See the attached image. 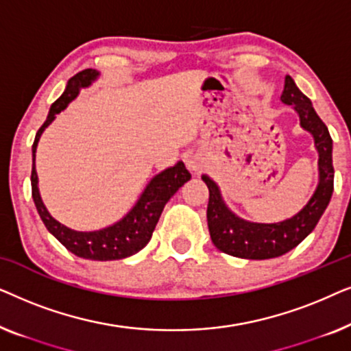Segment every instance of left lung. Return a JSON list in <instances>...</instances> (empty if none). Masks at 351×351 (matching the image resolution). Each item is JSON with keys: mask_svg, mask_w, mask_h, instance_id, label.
Wrapping results in <instances>:
<instances>
[{"mask_svg": "<svg viewBox=\"0 0 351 351\" xmlns=\"http://www.w3.org/2000/svg\"><path fill=\"white\" fill-rule=\"evenodd\" d=\"M281 100L287 105H294L300 117L302 128L313 134L315 145L319 153L318 189L308 204L292 219L280 223H252L230 213L220 198L217 185L209 177L203 176L209 189L208 227L210 239L219 251L230 256L263 261L289 252L313 232L332 196V138L328 126L321 121L310 99L300 93L291 76H286Z\"/></svg>", "mask_w": 351, "mask_h": 351, "instance_id": "left-lung-1", "label": "left lung"}]
</instances>
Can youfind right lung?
<instances>
[{
  "instance_id": "add662e5",
  "label": "right lung",
  "mask_w": 351,
  "mask_h": 351,
  "mask_svg": "<svg viewBox=\"0 0 351 351\" xmlns=\"http://www.w3.org/2000/svg\"><path fill=\"white\" fill-rule=\"evenodd\" d=\"M97 75L99 71H95L94 69H86L71 76L65 93L51 105L49 114H47L45 124L38 129L35 142H33L32 147V196L43 223L46 225L49 233L54 234L70 252H73L78 257L89 258V261H118V258L132 256V254L138 252L147 246L166 203L185 182L191 179V174L186 171L182 161L177 162L174 167L162 171L161 174L153 177L150 184L147 185L145 191L142 193L141 199L137 201V204L134 206L126 217L119 220L118 223L112 225V227L97 230V232H75V230L66 228L65 225L59 223L56 219L51 217L45 204H43L40 191H38V176L35 169V152L38 141H40L43 131L54 121L56 114L65 110L66 105L78 95L80 88L89 86L90 81L97 78Z\"/></svg>"
}]
</instances>
